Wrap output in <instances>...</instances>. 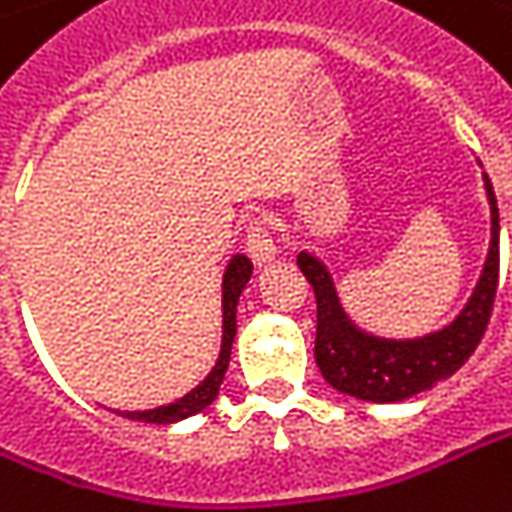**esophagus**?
Returning <instances> with one entry per match:
<instances>
[{
    "mask_svg": "<svg viewBox=\"0 0 512 512\" xmlns=\"http://www.w3.org/2000/svg\"><path fill=\"white\" fill-rule=\"evenodd\" d=\"M275 240H272V234H269V228L266 223H249V231H246V255L252 257V263L255 266H266L272 257H275Z\"/></svg>",
    "mask_w": 512,
    "mask_h": 512,
    "instance_id": "obj_1",
    "label": "esophagus"
}]
</instances>
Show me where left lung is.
Here are the masks:
<instances>
[{
    "label": "left lung",
    "mask_w": 512,
    "mask_h": 512,
    "mask_svg": "<svg viewBox=\"0 0 512 512\" xmlns=\"http://www.w3.org/2000/svg\"><path fill=\"white\" fill-rule=\"evenodd\" d=\"M484 188L490 199L493 228L481 278L458 318L429 336L379 339L359 330L347 318L327 266L310 252L298 255V266L304 278L313 284L318 304L316 365L336 391L365 403H400L452 376L475 353L487 330L498 289V205L487 173Z\"/></svg>",
    "instance_id": "obj_1"
}]
</instances>
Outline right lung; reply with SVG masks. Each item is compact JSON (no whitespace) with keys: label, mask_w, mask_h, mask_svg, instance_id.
Here are the masks:
<instances>
[{"label":"right lung","mask_w":512,"mask_h":512,"mask_svg":"<svg viewBox=\"0 0 512 512\" xmlns=\"http://www.w3.org/2000/svg\"><path fill=\"white\" fill-rule=\"evenodd\" d=\"M252 278V260L246 255H234L228 260L226 275H223V345H220V356L211 368V374L205 376L194 391H188L185 397L167 403L159 408H147V411H124V417L138 420V423H176V420H185L196 411L208 408L217 394H220V385H223V376L228 371V359H231V342H234V333H237V301H240V292L246 289Z\"/></svg>","instance_id":"add662e5"}]
</instances>
